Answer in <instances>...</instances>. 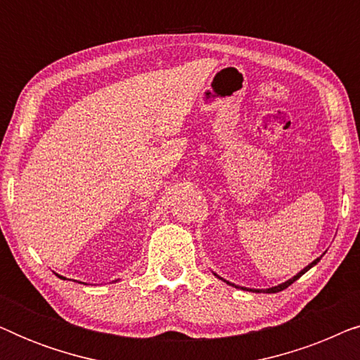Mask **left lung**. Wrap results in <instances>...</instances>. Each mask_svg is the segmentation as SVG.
Returning a JSON list of instances; mask_svg holds the SVG:
<instances>
[{
  "label": "left lung",
  "instance_id": "obj_1",
  "mask_svg": "<svg viewBox=\"0 0 360 360\" xmlns=\"http://www.w3.org/2000/svg\"><path fill=\"white\" fill-rule=\"evenodd\" d=\"M321 257H323V255H321ZM321 257H318L316 260H313V262L309 264L308 267H304V269L302 270V272H298L297 275H295L293 278H290V280H287V282H285V283H280V285H277V287H272V288H267V290H259V288H245V287H238V285H234V283H229V282H226V283L233 285V287H236V288H240V290H248V292H254V293H277V292H282V290H285V288H287V287H290V285H292V283L295 282V280H298L300 277H302V275H303L304 272H308V270L311 269L313 265H316V264L319 262V259H321Z\"/></svg>",
  "mask_w": 360,
  "mask_h": 360
}]
</instances>
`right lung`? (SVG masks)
Returning a JSON list of instances; mask_svg holds the SVG:
<instances>
[{
  "mask_svg": "<svg viewBox=\"0 0 360 360\" xmlns=\"http://www.w3.org/2000/svg\"><path fill=\"white\" fill-rule=\"evenodd\" d=\"M58 277H60V275H58ZM60 278H63V280H65V277H60Z\"/></svg>",
  "mask_w": 360,
  "mask_h": 360,
  "instance_id": "1",
  "label": "right lung"
}]
</instances>
